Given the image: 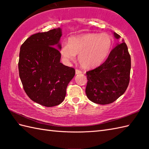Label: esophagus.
<instances>
[{
  "instance_id": "esophagus-1",
  "label": "esophagus",
  "mask_w": 149,
  "mask_h": 149,
  "mask_svg": "<svg viewBox=\"0 0 149 149\" xmlns=\"http://www.w3.org/2000/svg\"><path fill=\"white\" fill-rule=\"evenodd\" d=\"M82 72L81 70H79L78 69H75V74H81Z\"/></svg>"
}]
</instances>
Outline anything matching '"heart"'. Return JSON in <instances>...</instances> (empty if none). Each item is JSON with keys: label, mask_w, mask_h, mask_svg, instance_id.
<instances>
[{"label": "heart", "mask_w": 149, "mask_h": 149, "mask_svg": "<svg viewBox=\"0 0 149 149\" xmlns=\"http://www.w3.org/2000/svg\"><path fill=\"white\" fill-rule=\"evenodd\" d=\"M111 45L112 38L109 34L89 33L69 38L68 43L63 44L59 51L66 61L74 59L79 54L81 65L85 68H92L103 62Z\"/></svg>", "instance_id": "b5f03b06"}]
</instances>
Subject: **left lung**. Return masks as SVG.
Wrapping results in <instances>:
<instances>
[{
    "label": "left lung",
    "mask_w": 149,
    "mask_h": 149,
    "mask_svg": "<svg viewBox=\"0 0 149 149\" xmlns=\"http://www.w3.org/2000/svg\"><path fill=\"white\" fill-rule=\"evenodd\" d=\"M114 35L117 39L120 38L116 33ZM123 41L114 47L102 65L86 72V94L91 102L102 105L112 103L127 90L131 62Z\"/></svg>",
    "instance_id": "1"
}]
</instances>
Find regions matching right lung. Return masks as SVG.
Returning <instances> with one entry per match:
<instances>
[{
  "label": "right lung",
  "mask_w": 149,
  "mask_h": 149,
  "mask_svg": "<svg viewBox=\"0 0 149 149\" xmlns=\"http://www.w3.org/2000/svg\"><path fill=\"white\" fill-rule=\"evenodd\" d=\"M60 28L33 34L20 47L18 71L24 90L30 99L45 107L61 104L75 70L60 63Z\"/></svg>",
  "instance_id": "right-lung-1"
}]
</instances>
